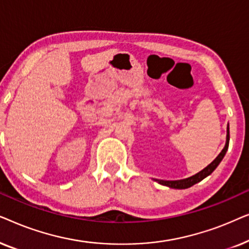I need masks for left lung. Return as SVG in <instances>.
Here are the masks:
<instances>
[{
    "instance_id": "8db88e82",
    "label": "left lung",
    "mask_w": 249,
    "mask_h": 249,
    "mask_svg": "<svg viewBox=\"0 0 249 249\" xmlns=\"http://www.w3.org/2000/svg\"><path fill=\"white\" fill-rule=\"evenodd\" d=\"M229 141H230V135H229V125H228V130H227V142L224 148L222 149V152L217 155V158L214 160V161L206 166L205 169H203L202 171L196 173L195 176L189 177L187 179H182V180H175V181H166V180H158L155 179V181H158L159 183H161L163 186H168L170 188H175V189H186L189 188L195 185V183L202 181L204 178H206L207 176H210L214 170L216 169V166L220 164V162L222 161V159L226 155V153L228 151V147H229Z\"/></svg>"
}]
</instances>
